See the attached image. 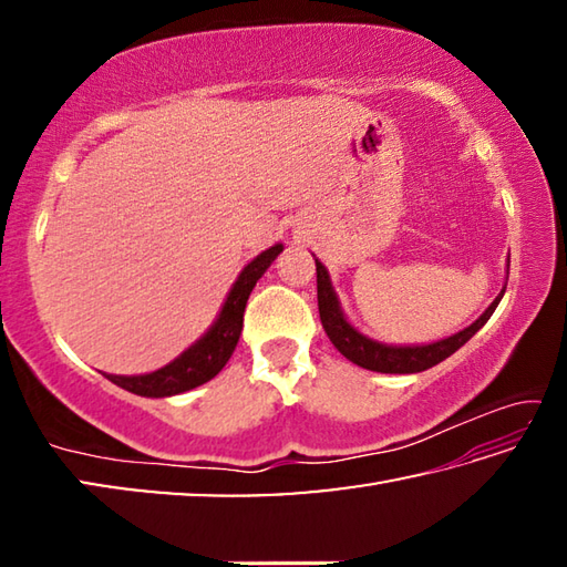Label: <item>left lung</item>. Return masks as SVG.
I'll use <instances>...</instances> for the list:
<instances>
[{"instance_id": "1", "label": "left lung", "mask_w": 567, "mask_h": 567, "mask_svg": "<svg viewBox=\"0 0 567 567\" xmlns=\"http://www.w3.org/2000/svg\"><path fill=\"white\" fill-rule=\"evenodd\" d=\"M318 265V310H320V320L322 328L328 332L330 342L338 348L344 358L350 362L360 364L364 370L372 372H390V375H410V372H422L433 364L443 362L450 358L455 350L463 348V344L473 338V334L483 328V324L491 320V315L495 312L497 302L505 295V290L495 297V302L487 307V310L480 315V318L470 324V328L460 330L457 334H450L445 340L430 342V344H382L378 340L364 338L362 332H358L348 322V318L342 315V307L338 295L332 290L330 275L324 270V265L320 260H315Z\"/></svg>"}]
</instances>
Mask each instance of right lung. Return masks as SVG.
I'll return each mask as SVG.
<instances>
[{"label":"right lung","mask_w":567,"mask_h":567,"mask_svg":"<svg viewBox=\"0 0 567 567\" xmlns=\"http://www.w3.org/2000/svg\"><path fill=\"white\" fill-rule=\"evenodd\" d=\"M280 252L282 245L265 249V252L257 255L255 260L239 272L213 328L192 344V348L182 352L177 360H172L165 368H159L155 372H147V375H107V380H112L114 385H120L122 390H130L134 395L142 398L179 395V392L199 388L205 385L207 380H213L217 372L225 368L227 360L233 358V352L237 348L249 292H252L257 280H260L267 267L275 262V257Z\"/></svg>","instance_id":"add662e5"}]
</instances>
